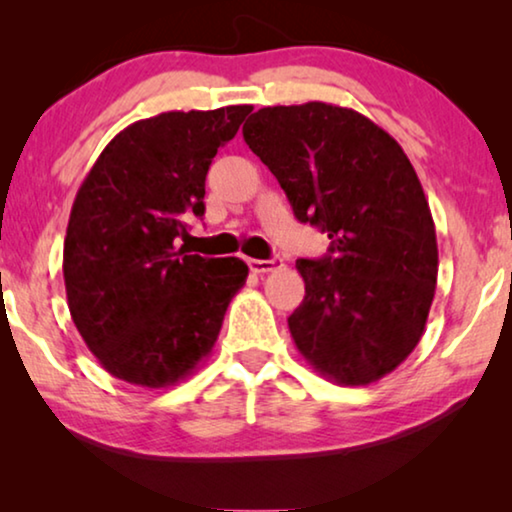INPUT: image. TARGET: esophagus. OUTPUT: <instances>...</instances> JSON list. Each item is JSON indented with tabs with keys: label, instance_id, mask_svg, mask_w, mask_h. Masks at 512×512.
Wrapping results in <instances>:
<instances>
[{
	"label": "esophagus",
	"instance_id": "1",
	"mask_svg": "<svg viewBox=\"0 0 512 512\" xmlns=\"http://www.w3.org/2000/svg\"><path fill=\"white\" fill-rule=\"evenodd\" d=\"M247 265L251 272H272V270H279L282 268V258L275 256V258H268V261H261V258H247Z\"/></svg>",
	"mask_w": 512,
	"mask_h": 512
}]
</instances>
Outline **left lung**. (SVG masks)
Returning <instances> with one entry per match:
<instances>
[{"label": "left lung", "instance_id": "8db88e82", "mask_svg": "<svg viewBox=\"0 0 512 512\" xmlns=\"http://www.w3.org/2000/svg\"><path fill=\"white\" fill-rule=\"evenodd\" d=\"M242 135L296 219L331 240L326 256L296 261L298 352L338 384L380 380L417 347L436 293V226L415 167L370 118L326 102L263 107Z\"/></svg>", "mask_w": 512, "mask_h": 512}]
</instances>
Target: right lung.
I'll list each match as a JSON object with an SVG mask.
<instances>
[{"mask_svg":"<svg viewBox=\"0 0 512 512\" xmlns=\"http://www.w3.org/2000/svg\"><path fill=\"white\" fill-rule=\"evenodd\" d=\"M249 104L167 111L128 125L76 193L62 254L67 305L102 368L137 387L184 380L212 352L249 268L186 254L205 179Z\"/></svg>","mask_w":512,"mask_h":512,"instance_id":"1","label":"right lung"}]
</instances>
